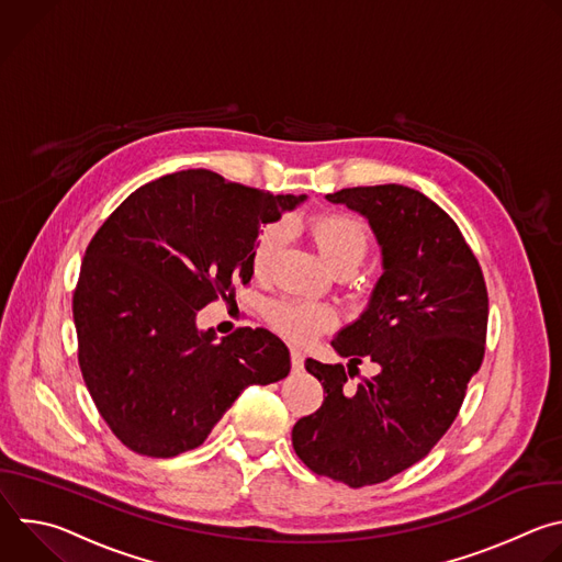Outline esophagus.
<instances>
[{
    "label": "esophagus",
    "instance_id": "esophagus-1",
    "mask_svg": "<svg viewBox=\"0 0 562 562\" xmlns=\"http://www.w3.org/2000/svg\"><path fill=\"white\" fill-rule=\"evenodd\" d=\"M302 367H304V356H302V351L291 349V369H293V371H300Z\"/></svg>",
    "mask_w": 562,
    "mask_h": 562
}]
</instances>
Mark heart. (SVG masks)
<instances>
[{
    "instance_id": "b5f03b06",
    "label": "heart",
    "mask_w": 562,
    "mask_h": 562,
    "mask_svg": "<svg viewBox=\"0 0 562 562\" xmlns=\"http://www.w3.org/2000/svg\"><path fill=\"white\" fill-rule=\"evenodd\" d=\"M315 245L329 260V265L340 271H353L369 254L371 235L367 224L347 211H325L308 217L306 222ZM286 239V228L282 224L267 226L251 254V267L256 276H267L276 256L280 254ZM267 325L293 345H308L317 336H323L338 327V311L325 302H311L302 297H278L267 304Z\"/></svg>"
}]
</instances>
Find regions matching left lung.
<instances>
[{"instance_id": "8db88e82", "label": "left lung", "mask_w": 562, "mask_h": 562, "mask_svg": "<svg viewBox=\"0 0 562 562\" xmlns=\"http://www.w3.org/2000/svg\"><path fill=\"white\" fill-rule=\"evenodd\" d=\"M327 198L367 215L384 273L362 317L331 340L349 373L306 360L327 395L291 440L313 473L358 490L414 467L453 425L485 358L490 297L458 224L420 191L378 184ZM362 357L383 371L351 390Z\"/></svg>"}]
</instances>
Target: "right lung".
I'll list each match as a JSON object with an SVG mask.
<instances>
[{
  "instance_id": "obj_1",
  "label": "right lung",
  "mask_w": 562,
  "mask_h": 562,
  "mask_svg": "<svg viewBox=\"0 0 562 562\" xmlns=\"http://www.w3.org/2000/svg\"><path fill=\"white\" fill-rule=\"evenodd\" d=\"M302 200L180 171L133 191L98 228L72 293L77 360L124 447L148 458L195 449L243 389L289 373L271 331L239 327L215 342L195 315L251 282L262 224Z\"/></svg>"
}]
</instances>
